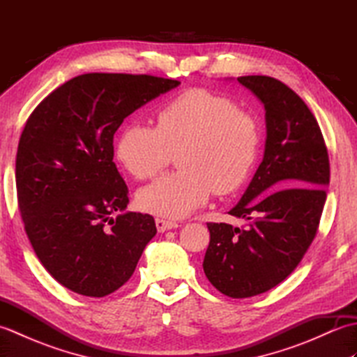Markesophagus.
<instances>
[{
    "mask_svg": "<svg viewBox=\"0 0 357 357\" xmlns=\"http://www.w3.org/2000/svg\"><path fill=\"white\" fill-rule=\"evenodd\" d=\"M156 229L159 233H162L165 230H172V229H178L179 224L170 221V219H162V218H156Z\"/></svg>",
    "mask_w": 357,
    "mask_h": 357,
    "instance_id": "esophagus-1",
    "label": "esophagus"
}]
</instances>
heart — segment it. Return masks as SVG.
Returning <instances> with one entry per match:
<instances>
[{"label":"heart","instance_id":"heart-1","mask_svg":"<svg viewBox=\"0 0 357 357\" xmlns=\"http://www.w3.org/2000/svg\"><path fill=\"white\" fill-rule=\"evenodd\" d=\"M259 146L253 116L229 98L192 89L158 110L156 127L130 123L121 128L115 153L133 178L150 179L178 150L179 170L138 193L142 210L176 219L204 206L211 192H236L252 172Z\"/></svg>","mask_w":357,"mask_h":357}]
</instances>
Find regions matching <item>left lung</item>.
Here are the masks:
<instances>
[{"label":"left lung","instance_id":"left-lung-1","mask_svg":"<svg viewBox=\"0 0 357 357\" xmlns=\"http://www.w3.org/2000/svg\"><path fill=\"white\" fill-rule=\"evenodd\" d=\"M238 81L264 104V159L229 211L248 225L208 222L202 267L216 290L242 299L268 291L298 267L319 227L330 162L319 124L290 87L262 75Z\"/></svg>","mask_w":357,"mask_h":357}]
</instances>
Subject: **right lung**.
<instances>
[{"mask_svg": "<svg viewBox=\"0 0 357 357\" xmlns=\"http://www.w3.org/2000/svg\"><path fill=\"white\" fill-rule=\"evenodd\" d=\"M181 84L150 75L86 73L29 116L17 153L21 218L38 259L69 290L102 298L123 287L156 234L150 215L126 211L113 135L144 104Z\"/></svg>", "mask_w": 357, "mask_h": 357, "instance_id": "1", "label": "right lung"}]
</instances>
